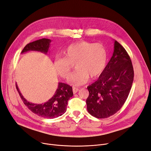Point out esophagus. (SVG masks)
<instances>
[{"mask_svg":"<svg viewBox=\"0 0 151 151\" xmlns=\"http://www.w3.org/2000/svg\"><path fill=\"white\" fill-rule=\"evenodd\" d=\"M78 90H79V89H78V88H73V93L74 94H76L77 92L78 91Z\"/></svg>","mask_w":151,"mask_h":151,"instance_id":"1","label":"esophagus"}]
</instances>
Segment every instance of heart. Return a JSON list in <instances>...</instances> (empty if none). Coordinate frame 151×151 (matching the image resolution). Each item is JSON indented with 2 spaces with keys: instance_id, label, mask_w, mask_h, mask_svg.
I'll return each instance as SVG.
<instances>
[{
  "instance_id": "1",
  "label": "heart",
  "mask_w": 151,
  "mask_h": 151,
  "mask_svg": "<svg viewBox=\"0 0 151 151\" xmlns=\"http://www.w3.org/2000/svg\"><path fill=\"white\" fill-rule=\"evenodd\" d=\"M63 56L57 57L54 65L57 73L67 78L72 63H75L76 70L68 78V81L73 86H81L88 81L89 76L96 78L106 68L108 54L106 47L101 43L80 41L70 44L63 51Z\"/></svg>"
}]
</instances>
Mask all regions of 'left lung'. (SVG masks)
<instances>
[{
  "label": "left lung",
  "mask_w": 151,
  "mask_h": 151,
  "mask_svg": "<svg viewBox=\"0 0 151 151\" xmlns=\"http://www.w3.org/2000/svg\"><path fill=\"white\" fill-rule=\"evenodd\" d=\"M134 70L127 52L116 41L113 55L98 80L87 89L88 112L97 119L113 115L125 102L132 86Z\"/></svg>",
  "instance_id": "8db88e82"
}]
</instances>
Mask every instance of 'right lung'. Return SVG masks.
<instances>
[{"instance_id": "1", "label": "right lung", "mask_w": 151, "mask_h": 151, "mask_svg": "<svg viewBox=\"0 0 151 151\" xmlns=\"http://www.w3.org/2000/svg\"><path fill=\"white\" fill-rule=\"evenodd\" d=\"M51 40L42 38L28 44L23 49L22 54L28 51H38L47 54ZM16 88L23 103L32 112L39 116L46 119H55L62 115L67 110L68 101L73 95L72 87L63 83H58L54 95L44 104H34L28 102L19 91L17 84Z\"/></svg>"}]
</instances>
